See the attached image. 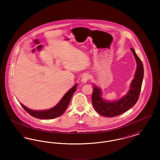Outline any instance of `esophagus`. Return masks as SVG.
Here are the masks:
<instances>
[{"label":"esophagus","mask_w":160,"mask_h":160,"mask_svg":"<svg viewBox=\"0 0 160 160\" xmlns=\"http://www.w3.org/2000/svg\"><path fill=\"white\" fill-rule=\"evenodd\" d=\"M89 79V75L88 74H84L82 78V82L84 83H86Z\"/></svg>","instance_id":"1"}]
</instances>
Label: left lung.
Segmentation results:
<instances>
[{
    "label": "left lung",
    "instance_id": "obj_1",
    "mask_svg": "<svg viewBox=\"0 0 160 160\" xmlns=\"http://www.w3.org/2000/svg\"><path fill=\"white\" fill-rule=\"evenodd\" d=\"M131 50L137 62V69L134 78L130 84L129 90L125 96L116 101H107L102 98L101 89L93 84L92 104L97 113L103 116L114 117L122 114L134 106L138 99L143 78L144 69L142 62L138 57L134 50L131 48Z\"/></svg>",
    "mask_w": 160,
    "mask_h": 160
}]
</instances>
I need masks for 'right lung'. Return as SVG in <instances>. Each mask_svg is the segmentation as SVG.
<instances>
[{
	"mask_svg": "<svg viewBox=\"0 0 160 160\" xmlns=\"http://www.w3.org/2000/svg\"><path fill=\"white\" fill-rule=\"evenodd\" d=\"M77 84H76L69 91L67 92L65 95L62 97L59 102L55 106L47 110H33L24 106L22 104H20L23 108L32 116L41 119H51L57 117H59L63 114L66 109L68 106L71 98L76 91Z\"/></svg>",
	"mask_w": 160,
	"mask_h": 160,
	"instance_id": "1",
	"label": "right lung"
}]
</instances>
